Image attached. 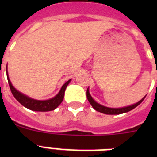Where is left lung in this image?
<instances>
[{"label":"left lung","instance_id":"1","mask_svg":"<svg viewBox=\"0 0 157 157\" xmlns=\"http://www.w3.org/2000/svg\"><path fill=\"white\" fill-rule=\"evenodd\" d=\"M86 97L90 104L92 105V107L96 111H98V112L107 115H120L123 114V113H125V112H130V111H131L132 109H135L136 107L138 106V105L143 101V100L145 99L146 95H145L142 99L140 100L138 102H137V103L134 104V105H129V106L127 107H123V108H109V107L104 106V105L98 103V102L94 101V100L93 99L92 97H91L90 94V90H89V87L86 90Z\"/></svg>","mask_w":157,"mask_h":157}]
</instances>
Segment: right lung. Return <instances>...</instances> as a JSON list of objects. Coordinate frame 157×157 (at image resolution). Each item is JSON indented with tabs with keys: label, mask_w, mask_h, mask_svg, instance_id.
<instances>
[{
	"label": "right lung",
	"mask_w": 157,
	"mask_h": 157,
	"mask_svg": "<svg viewBox=\"0 0 157 157\" xmlns=\"http://www.w3.org/2000/svg\"><path fill=\"white\" fill-rule=\"evenodd\" d=\"M6 73H7V78H8V84L10 86L11 91H12V94L15 97L16 100L19 101V103L22 105L27 108V109H30L32 111H35V112H48V111H52L54 109H56L58 106H59L63 100V97H64L65 90H66L67 86L70 83L71 80L69 79L68 81L62 86L60 90L59 91L57 94L52 98L48 100H44V101H40V100L33 99V98H30L28 96L25 95L23 93L19 92L17 90L15 87L12 86V82H11L9 77H8V65L6 66Z\"/></svg>",
	"instance_id": "obj_1"
}]
</instances>
